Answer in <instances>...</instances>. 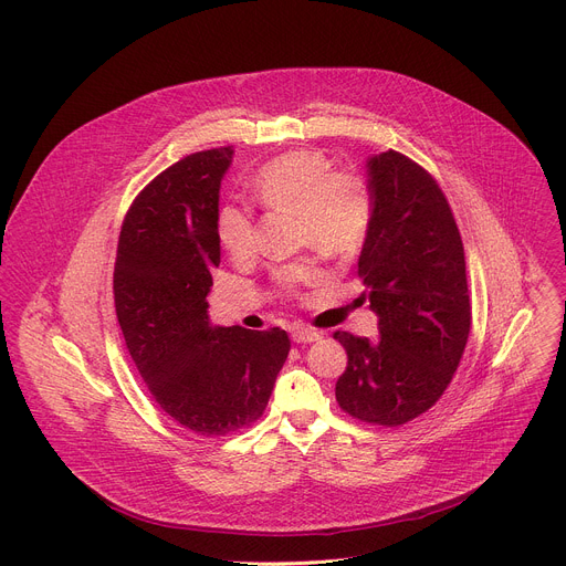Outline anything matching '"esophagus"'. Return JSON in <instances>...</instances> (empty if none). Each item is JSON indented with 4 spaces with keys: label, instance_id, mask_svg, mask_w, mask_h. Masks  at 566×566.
<instances>
[{
    "label": "esophagus",
    "instance_id": "1",
    "mask_svg": "<svg viewBox=\"0 0 566 566\" xmlns=\"http://www.w3.org/2000/svg\"><path fill=\"white\" fill-rule=\"evenodd\" d=\"M291 336H293V340H295V343H315V340H319V338H322V334H319V332L308 329V327H302V325L293 327V329H291Z\"/></svg>",
    "mask_w": 566,
    "mask_h": 566
}]
</instances>
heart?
Listing matches in <instances>:
<instances>
[{
	"mask_svg": "<svg viewBox=\"0 0 566 566\" xmlns=\"http://www.w3.org/2000/svg\"><path fill=\"white\" fill-rule=\"evenodd\" d=\"M251 199L271 212H295L297 247H311L329 258H349L365 244L374 219V195L367 179L354 170H334L332 158L315 149H293L264 164ZM217 239L234 262L258 253L255 219L249 208L226 206L217 214ZM286 297L325 280L315 260L284 264L273 275Z\"/></svg>",
	"mask_w": 566,
	"mask_h": 566,
	"instance_id": "1",
	"label": "heart"
}]
</instances>
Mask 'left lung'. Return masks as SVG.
<instances>
[{
	"instance_id": "obj_1",
	"label": "left lung",
	"mask_w": 566,
	"mask_h": 566,
	"mask_svg": "<svg viewBox=\"0 0 566 566\" xmlns=\"http://www.w3.org/2000/svg\"><path fill=\"white\" fill-rule=\"evenodd\" d=\"M374 219L358 260L380 340L336 332L347 369L336 400L349 417L396 428L443 396L463 356L472 306L461 234L437 179L387 149L367 164Z\"/></svg>"
}]
</instances>
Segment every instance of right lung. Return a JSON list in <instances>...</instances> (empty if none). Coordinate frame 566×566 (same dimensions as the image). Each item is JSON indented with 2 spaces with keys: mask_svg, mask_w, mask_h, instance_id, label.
<instances>
[{
  "mask_svg": "<svg viewBox=\"0 0 566 566\" xmlns=\"http://www.w3.org/2000/svg\"><path fill=\"white\" fill-rule=\"evenodd\" d=\"M230 158V145L195 151L151 179L123 219L114 266L118 325L147 391L203 437L255 423L291 349L280 327L251 332L208 319Z\"/></svg>",
  "mask_w": 566,
  "mask_h": 566,
  "instance_id": "1",
  "label": "right lung"
}]
</instances>
